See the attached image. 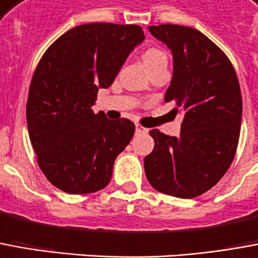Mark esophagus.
Returning <instances> with one entry per match:
<instances>
[{"mask_svg": "<svg viewBox=\"0 0 258 258\" xmlns=\"http://www.w3.org/2000/svg\"><path fill=\"white\" fill-rule=\"evenodd\" d=\"M147 133H148V128L142 127V125H140V124H137V125H135V134H147Z\"/></svg>", "mask_w": 258, "mask_h": 258, "instance_id": "34e87169", "label": "esophagus"}]
</instances>
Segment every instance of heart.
Returning <instances> with one entry per match:
<instances>
[{
  "label": "heart",
  "instance_id": "heart-1",
  "mask_svg": "<svg viewBox=\"0 0 258 258\" xmlns=\"http://www.w3.org/2000/svg\"><path fill=\"white\" fill-rule=\"evenodd\" d=\"M142 58H144V62L149 68V71L155 67L160 66V64H167L166 53L159 47H148L142 53Z\"/></svg>",
  "mask_w": 258,
  "mask_h": 258
}]
</instances>
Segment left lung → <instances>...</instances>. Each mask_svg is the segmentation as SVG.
I'll use <instances>...</instances> for the list:
<instances>
[{"label": "left lung", "mask_w": 258, "mask_h": 258, "mask_svg": "<svg viewBox=\"0 0 258 258\" xmlns=\"http://www.w3.org/2000/svg\"><path fill=\"white\" fill-rule=\"evenodd\" d=\"M173 54V78L165 102L183 113L179 137L151 130L155 147L144 167L155 190L179 198L204 194L222 179L235 158L242 93L226 54L197 29L149 26Z\"/></svg>", "instance_id": "obj_1"}]
</instances>
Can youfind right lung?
Instances as JSON below:
<instances>
[{
    "mask_svg": "<svg viewBox=\"0 0 258 258\" xmlns=\"http://www.w3.org/2000/svg\"><path fill=\"white\" fill-rule=\"evenodd\" d=\"M144 39L138 25L85 23L43 54L29 88L26 121L39 167L57 188L89 194L109 184L135 125L95 114L92 106Z\"/></svg>",
    "mask_w": 258,
    "mask_h": 258,
    "instance_id": "obj_1",
    "label": "right lung"
}]
</instances>
